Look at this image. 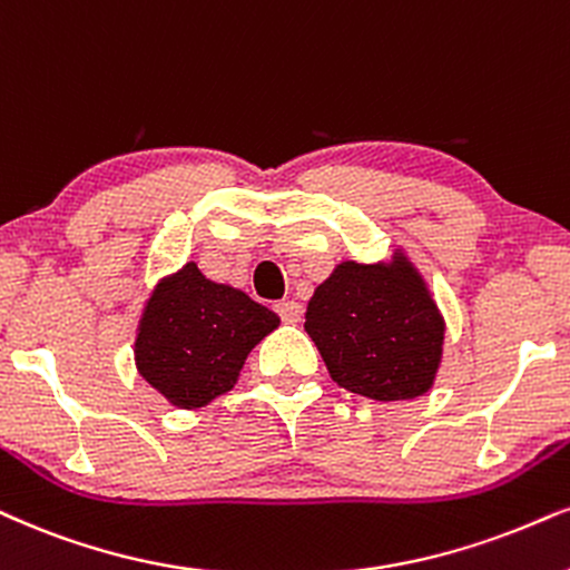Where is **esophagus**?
Wrapping results in <instances>:
<instances>
[{
    "instance_id": "34e87169",
    "label": "esophagus",
    "mask_w": 570,
    "mask_h": 570,
    "mask_svg": "<svg viewBox=\"0 0 570 570\" xmlns=\"http://www.w3.org/2000/svg\"><path fill=\"white\" fill-rule=\"evenodd\" d=\"M274 308H277L279 320H283L285 325H296V322H301V317H304V306H301L298 301H279Z\"/></svg>"
}]
</instances>
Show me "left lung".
Returning a JSON list of instances; mask_svg holds the SVG:
<instances>
[{
	"label": "left lung",
	"mask_w": 570,
	"mask_h": 570,
	"mask_svg": "<svg viewBox=\"0 0 570 570\" xmlns=\"http://www.w3.org/2000/svg\"><path fill=\"white\" fill-rule=\"evenodd\" d=\"M304 327L330 377L375 402L423 396L439 372L444 317L404 253L335 266L308 301Z\"/></svg>",
	"instance_id": "left-lung-1"
}]
</instances>
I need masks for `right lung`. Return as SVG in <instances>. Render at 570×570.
Returning <instances> with one entry per match:
<instances>
[{
	"label": "right lung",
	"mask_w": 570,
	"mask_h": 570,
	"mask_svg": "<svg viewBox=\"0 0 570 570\" xmlns=\"http://www.w3.org/2000/svg\"><path fill=\"white\" fill-rule=\"evenodd\" d=\"M277 325L272 308L214 283L189 262L147 298L135 343L137 370L168 404L198 410L232 391L250 348Z\"/></svg>",
	"instance_id": "add662e5"
}]
</instances>
